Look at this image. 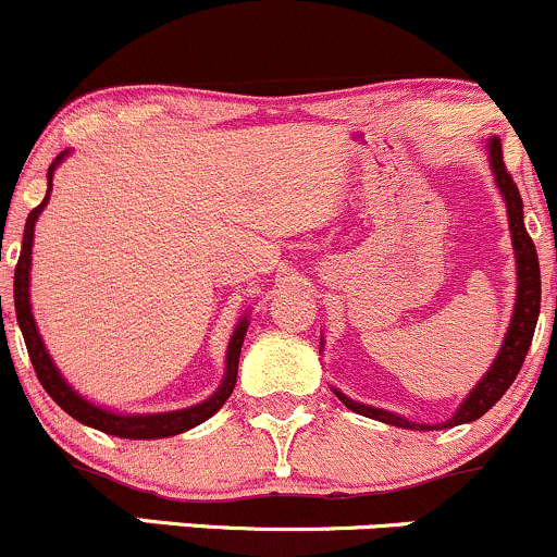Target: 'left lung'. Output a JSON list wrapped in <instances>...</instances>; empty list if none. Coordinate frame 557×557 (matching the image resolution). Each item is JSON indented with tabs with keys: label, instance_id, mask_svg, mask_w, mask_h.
Returning <instances> with one entry per match:
<instances>
[{
	"label": "left lung",
	"instance_id": "obj_1",
	"mask_svg": "<svg viewBox=\"0 0 557 557\" xmlns=\"http://www.w3.org/2000/svg\"><path fill=\"white\" fill-rule=\"evenodd\" d=\"M488 169L494 174V185H497L499 195L505 200L507 209V227H510V240H512V253H516V304H512V317L510 325H507V333L503 338V346H499L497 357H494L492 368L486 370V375L470 388V394L460 401V407L455 409L449 420H442V423H414V420H407L405 414L388 412V409L362 405V401L351 399L344 391L333 386V394L338 396L344 405L351 409V412L364 414V418L381 420L386 425L396 428H409V431H442V428H455L462 423H473L481 414H486L488 409L497 405L505 396V391L512 386L516 375L521 372L523 359H527L531 338H534L536 320H540V304H542V280H540V259H536V248L531 243L527 224H523V200L521 193H518L516 182L507 174L505 161H503V145H499L497 137H488L484 143ZM320 346H325L320 341Z\"/></svg>",
	"mask_w": 557,
	"mask_h": 557
}]
</instances>
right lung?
<instances>
[{"label": "right lung", "mask_w": 557, "mask_h": 557, "mask_svg": "<svg viewBox=\"0 0 557 557\" xmlns=\"http://www.w3.org/2000/svg\"><path fill=\"white\" fill-rule=\"evenodd\" d=\"M69 158V150L60 152L54 158V163L47 171V195L34 211L28 213L26 219V230H23V248H21V259H17L15 267V283H12V293H15V314H17V325H21L23 341H26L30 364H34L36 377L45 386L47 394L58 401L65 412L71 414L73 420L78 423L97 428V431L110 433V436L119 438H169L176 436V433H185L189 428L206 423L211 414H216L219 409L224 407V401L230 399L232 388H235L237 381V362H240V348L243 341H246L248 333V314H243L237 320L235 330H232V338L227 346V357H224V377L219 383V388L213 391L209 399L198 401V405L185 407V409H171V412H115V409H108L102 405H95L89 401L87 396L78 394L76 388L71 386L69 381L63 377V372L58 370V364L52 362L50 351H47L45 341H41L39 327H36L34 311H30V248H34V227L36 219L41 216V211L47 209L50 203V193H52V176L58 171L60 163Z\"/></svg>", "instance_id": "add662e5"}]
</instances>
